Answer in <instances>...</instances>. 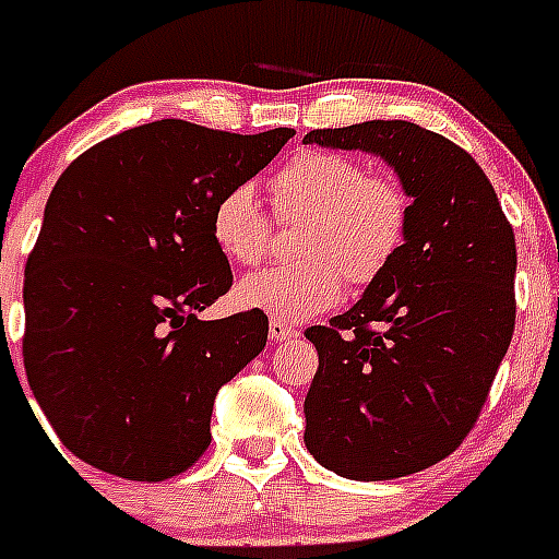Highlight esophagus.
I'll return each instance as SVG.
<instances>
[{
    "label": "esophagus",
    "mask_w": 559,
    "mask_h": 559,
    "mask_svg": "<svg viewBox=\"0 0 559 559\" xmlns=\"http://www.w3.org/2000/svg\"><path fill=\"white\" fill-rule=\"evenodd\" d=\"M269 335H271V341H290V338H296V335H299V330H296L294 324L283 322V319H271Z\"/></svg>",
    "instance_id": "34e87169"
}]
</instances>
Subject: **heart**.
<instances>
[{
    "mask_svg": "<svg viewBox=\"0 0 559 559\" xmlns=\"http://www.w3.org/2000/svg\"><path fill=\"white\" fill-rule=\"evenodd\" d=\"M276 218H308L299 235L305 260L271 265L237 283V302L283 322H302L333 308L344 280L369 285L397 260L406 243V190L383 173H367L355 156L305 151L271 179ZM212 240L231 263L257 265L271 251L274 224L254 187L226 190L210 215Z\"/></svg>",
    "mask_w": 559,
    "mask_h": 559,
    "instance_id": "heart-1",
    "label": "heart"
}]
</instances>
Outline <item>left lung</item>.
I'll list each match as a JSON object with an SVG mask.
<instances>
[{"label":"left lung","instance_id":"1","mask_svg":"<svg viewBox=\"0 0 559 559\" xmlns=\"http://www.w3.org/2000/svg\"><path fill=\"white\" fill-rule=\"evenodd\" d=\"M367 151L412 199L397 260L347 313L308 328L319 372L305 445L355 481H386L451 456L476 426L515 330V235L471 153L406 120L305 133Z\"/></svg>","mask_w":559,"mask_h":559}]
</instances>
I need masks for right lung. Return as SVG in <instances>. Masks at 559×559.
Returning <instances> with one entry per match:
<instances>
[{"mask_svg":"<svg viewBox=\"0 0 559 559\" xmlns=\"http://www.w3.org/2000/svg\"><path fill=\"white\" fill-rule=\"evenodd\" d=\"M290 136L156 120L61 173L24 269L22 355L33 397L78 459L165 481L206 451L215 394L269 338L263 310L199 319L231 288L212 206Z\"/></svg>","mask_w":559,"mask_h":559,"instance_id":"obj_1","label":"right lung"}]
</instances>
